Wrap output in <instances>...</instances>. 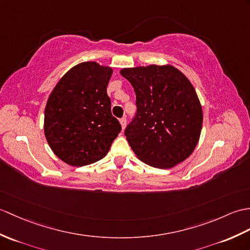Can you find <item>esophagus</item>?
I'll return each mask as SVG.
<instances>
[{
	"instance_id": "34e87169",
	"label": "esophagus",
	"mask_w": 250,
	"mask_h": 250,
	"mask_svg": "<svg viewBox=\"0 0 250 250\" xmlns=\"http://www.w3.org/2000/svg\"><path fill=\"white\" fill-rule=\"evenodd\" d=\"M119 121H120V125H121V127H123V130L125 129V125H126V119H125V117H123V118H120L119 119Z\"/></svg>"
}]
</instances>
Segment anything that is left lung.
<instances>
[{
  "label": "left lung",
  "instance_id": "obj_1",
  "mask_svg": "<svg viewBox=\"0 0 250 250\" xmlns=\"http://www.w3.org/2000/svg\"><path fill=\"white\" fill-rule=\"evenodd\" d=\"M134 88L136 113L125 135L144 163L171 168L194 151L202 127V108L188 79L172 66L125 68Z\"/></svg>",
  "mask_w": 250,
  "mask_h": 250
}]
</instances>
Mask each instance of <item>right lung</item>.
Returning a JSON list of instances; mask_svg holds the SVG:
<instances>
[{
    "label": "right lung",
    "instance_id": "1",
    "mask_svg": "<svg viewBox=\"0 0 250 250\" xmlns=\"http://www.w3.org/2000/svg\"><path fill=\"white\" fill-rule=\"evenodd\" d=\"M112 68L85 62L71 68L46 102L44 134L65 163L85 166L103 159L121 131L106 87Z\"/></svg>",
    "mask_w": 250,
    "mask_h": 250
}]
</instances>
